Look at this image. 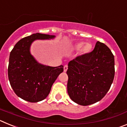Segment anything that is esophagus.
<instances>
[{"label": "esophagus", "mask_w": 127, "mask_h": 127, "mask_svg": "<svg viewBox=\"0 0 127 127\" xmlns=\"http://www.w3.org/2000/svg\"><path fill=\"white\" fill-rule=\"evenodd\" d=\"M67 69H68V66H67V65H64V71L66 72L67 70Z\"/></svg>", "instance_id": "obj_1"}]
</instances>
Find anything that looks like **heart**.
Returning a JSON list of instances; mask_svg holds the SVG:
<instances>
[{"mask_svg": "<svg viewBox=\"0 0 127 127\" xmlns=\"http://www.w3.org/2000/svg\"><path fill=\"white\" fill-rule=\"evenodd\" d=\"M92 47V46L89 42H87V43L84 44V42H80L76 44L74 46V48L76 50H80V52L81 54H86L91 51Z\"/></svg>", "mask_w": 127, "mask_h": 127, "instance_id": "b5f03b06", "label": "heart"}]
</instances>
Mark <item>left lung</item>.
Returning <instances> with one entry per match:
<instances>
[{"instance_id":"8db88e82","label":"left lung","mask_w":127,"mask_h":127,"mask_svg":"<svg viewBox=\"0 0 127 127\" xmlns=\"http://www.w3.org/2000/svg\"><path fill=\"white\" fill-rule=\"evenodd\" d=\"M114 72L113 54L105 44L97 41L92 51L69 62L67 74L69 97L81 105L100 101L110 89Z\"/></svg>"}]
</instances>
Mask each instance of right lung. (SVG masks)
Returning a JSON list of instances; mask_svg holds the SVG:
<instances>
[{
	"label": "right lung",
	"instance_id": "right-lung-1",
	"mask_svg": "<svg viewBox=\"0 0 127 127\" xmlns=\"http://www.w3.org/2000/svg\"><path fill=\"white\" fill-rule=\"evenodd\" d=\"M53 35L36 33L23 38L10 53L8 77L17 96L30 102H37L48 97L51 86L64 71L62 65L50 67L38 63L30 54L32 42L55 38Z\"/></svg>",
	"mask_w": 127,
	"mask_h": 127
}]
</instances>
